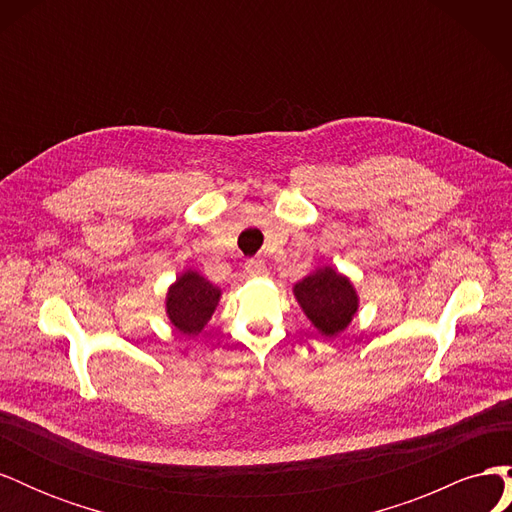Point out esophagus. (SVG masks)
I'll return each instance as SVG.
<instances>
[{
  "label": "esophagus",
  "instance_id": "esophagus-1",
  "mask_svg": "<svg viewBox=\"0 0 512 512\" xmlns=\"http://www.w3.org/2000/svg\"><path fill=\"white\" fill-rule=\"evenodd\" d=\"M245 273L250 275V277H265V275H267L265 262H262V260H256V258L247 260V262H245Z\"/></svg>",
  "mask_w": 512,
  "mask_h": 512
}]
</instances>
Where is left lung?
<instances>
[{
	"mask_svg": "<svg viewBox=\"0 0 512 512\" xmlns=\"http://www.w3.org/2000/svg\"><path fill=\"white\" fill-rule=\"evenodd\" d=\"M292 292L314 329L329 339L346 331L359 312V292L348 275L331 265L316 267L292 286Z\"/></svg>",
	"mask_w": 512,
	"mask_h": 512,
	"instance_id": "8db88e82",
	"label": "left lung"
}]
</instances>
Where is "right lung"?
I'll use <instances>...</instances> for the list:
<instances>
[{
	"label": "right lung",
	"instance_id": "add662e5",
	"mask_svg": "<svg viewBox=\"0 0 512 512\" xmlns=\"http://www.w3.org/2000/svg\"><path fill=\"white\" fill-rule=\"evenodd\" d=\"M222 290L194 269H185L166 290V316L183 335H198L207 327Z\"/></svg>",
	"mask_w": 512,
	"mask_h": 512
}]
</instances>
